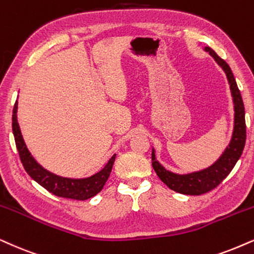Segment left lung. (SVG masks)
<instances>
[{
    "label": "left lung",
    "mask_w": 254,
    "mask_h": 254,
    "mask_svg": "<svg viewBox=\"0 0 254 254\" xmlns=\"http://www.w3.org/2000/svg\"><path fill=\"white\" fill-rule=\"evenodd\" d=\"M204 50L207 51L213 57L214 61L219 64L221 69L226 73L234 104V127L231 142L223 152V155L212 165L197 172L188 173V175H177V173L168 171L156 159L155 150H152V155H151L152 166L157 176L169 189L182 194L199 195L217 188L229 176L234 165L237 164L240 156H242L246 142L245 108H244L242 95H240L238 85L234 79L232 70H231L229 64L223 59H220L210 47H205Z\"/></svg>",
    "instance_id": "left-lung-1"
}]
</instances>
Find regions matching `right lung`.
<instances>
[{"instance_id": "right-lung-1", "label": "right lung", "mask_w": 254, "mask_h": 254, "mask_svg": "<svg viewBox=\"0 0 254 254\" xmlns=\"http://www.w3.org/2000/svg\"><path fill=\"white\" fill-rule=\"evenodd\" d=\"M12 133H14L16 147H17L18 155H20L21 162L25 171L35 182H37L50 193L55 194L57 197L76 199V200H86V199L94 197L98 192L102 191L104 184L107 183L115 158H116V155L112 156L109 159L107 165L99 172L92 175L91 177L73 179L61 177L55 173L49 172L48 170L42 168L34 159V157L31 156L27 145H25L20 125L17 122V101L14 105V110H12Z\"/></svg>"}]
</instances>
